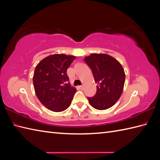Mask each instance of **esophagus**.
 Returning <instances> with one entry per match:
<instances>
[{"label": "esophagus", "mask_w": 160, "mask_h": 160, "mask_svg": "<svg viewBox=\"0 0 160 160\" xmlns=\"http://www.w3.org/2000/svg\"><path fill=\"white\" fill-rule=\"evenodd\" d=\"M79 88L81 89V90H82V89H83V86H82V85H80V86H79Z\"/></svg>", "instance_id": "1"}]
</instances>
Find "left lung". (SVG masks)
Returning <instances> with one entry per match:
<instances>
[{"label":"left lung","instance_id":"8db88e82","mask_svg":"<svg viewBox=\"0 0 160 160\" xmlns=\"http://www.w3.org/2000/svg\"><path fill=\"white\" fill-rule=\"evenodd\" d=\"M92 70L97 92L87 98L90 104L97 110H106L115 104L123 90L125 75L122 65L116 59L105 54H92L84 58Z\"/></svg>","mask_w":160,"mask_h":160}]
</instances>
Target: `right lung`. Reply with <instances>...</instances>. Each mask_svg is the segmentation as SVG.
<instances>
[{
    "mask_svg": "<svg viewBox=\"0 0 160 160\" xmlns=\"http://www.w3.org/2000/svg\"><path fill=\"white\" fill-rule=\"evenodd\" d=\"M75 58L64 54H53L36 66L32 79L36 95L44 106L53 112L68 108L76 92L67 74V69Z\"/></svg>",
    "mask_w": 160,
    "mask_h": 160,
    "instance_id": "obj_1",
    "label": "right lung"
}]
</instances>
